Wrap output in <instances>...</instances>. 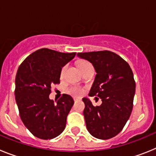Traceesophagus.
Segmentation results:
<instances>
[{
  "mask_svg": "<svg viewBox=\"0 0 156 156\" xmlns=\"http://www.w3.org/2000/svg\"><path fill=\"white\" fill-rule=\"evenodd\" d=\"M73 100H74V101H80V99L79 98H73Z\"/></svg>",
  "mask_w": 156,
  "mask_h": 156,
  "instance_id": "esophagus-1",
  "label": "esophagus"
}]
</instances>
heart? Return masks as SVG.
I'll return each instance as SVG.
<instances>
[{
	"label": "heart",
	"instance_id": "b5f03b06",
	"mask_svg": "<svg viewBox=\"0 0 156 156\" xmlns=\"http://www.w3.org/2000/svg\"><path fill=\"white\" fill-rule=\"evenodd\" d=\"M78 66H79L80 69L82 70L85 68H87L89 66H92L90 62H88L87 61H80L78 63ZM66 66H63L62 69L61 70V76H62L63 74H64L65 71H66ZM67 92L70 94L73 95V96H80V95L82 94L83 93V89L80 87H77V86H73V87H71L68 88L67 89Z\"/></svg>",
	"mask_w": 156,
	"mask_h": 156
}]
</instances>
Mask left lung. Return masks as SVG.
Wrapping results in <instances>:
<instances>
[{
	"instance_id": "1",
	"label": "left lung",
	"mask_w": 156,
	"mask_h": 156,
	"mask_svg": "<svg viewBox=\"0 0 156 156\" xmlns=\"http://www.w3.org/2000/svg\"><path fill=\"white\" fill-rule=\"evenodd\" d=\"M77 55L94 67L97 74L89 96L102 101L100 106H94L89 99L83 98L87 129L96 138H112L122 130L131 114L136 87L133 72L125 60L109 51Z\"/></svg>"
}]
</instances>
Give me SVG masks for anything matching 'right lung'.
<instances>
[{
	"mask_svg": "<svg viewBox=\"0 0 156 156\" xmlns=\"http://www.w3.org/2000/svg\"><path fill=\"white\" fill-rule=\"evenodd\" d=\"M76 54L41 48L29 55L18 69L15 95L19 115L26 127L38 138H55L66 128L73 99L64 94L55 103L49 94L51 87L60 83L62 68Z\"/></svg>",
	"mask_w": 156,
	"mask_h": 156,
	"instance_id": "1",
	"label": "right lung"
}]
</instances>
